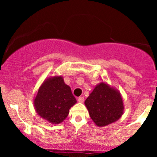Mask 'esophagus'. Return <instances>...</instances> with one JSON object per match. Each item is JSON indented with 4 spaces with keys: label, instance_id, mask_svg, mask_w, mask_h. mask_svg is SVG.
<instances>
[{
    "label": "esophagus",
    "instance_id": "34e87169",
    "mask_svg": "<svg viewBox=\"0 0 157 157\" xmlns=\"http://www.w3.org/2000/svg\"><path fill=\"white\" fill-rule=\"evenodd\" d=\"M78 102H80V103H82L84 102V97H80L78 98Z\"/></svg>",
    "mask_w": 157,
    "mask_h": 157
}]
</instances>
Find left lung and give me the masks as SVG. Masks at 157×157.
I'll use <instances>...</instances> for the list:
<instances>
[{"instance_id":"obj_1","label":"left lung","mask_w":157,"mask_h":157,"mask_svg":"<svg viewBox=\"0 0 157 157\" xmlns=\"http://www.w3.org/2000/svg\"><path fill=\"white\" fill-rule=\"evenodd\" d=\"M85 105L95 125L104 127L117 121L124 111L121 94L105 82L94 87L85 101Z\"/></svg>"}]
</instances>
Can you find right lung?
Returning <instances> with one entry per match:
<instances>
[{"instance_id": "1", "label": "right lung", "mask_w": 157, "mask_h": 157, "mask_svg": "<svg viewBox=\"0 0 157 157\" xmlns=\"http://www.w3.org/2000/svg\"><path fill=\"white\" fill-rule=\"evenodd\" d=\"M34 107L41 118L52 124L63 122L69 109L77 102L71 88L62 76L48 77L39 87L34 99Z\"/></svg>"}]
</instances>
